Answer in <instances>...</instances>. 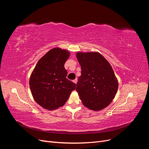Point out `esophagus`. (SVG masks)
<instances>
[{
	"mask_svg": "<svg viewBox=\"0 0 149 149\" xmlns=\"http://www.w3.org/2000/svg\"><path fill=\"white\" fill-rule=\"evenodd\" d=\"M77 82H78V79H74V80H73V83H75L76 84H77Z\"/></svg>",
	"mask_w": 149,
	"mask_h": 149,
	"instance_id": "34e87169",
	"label": "esophagus"
}]
</instances>
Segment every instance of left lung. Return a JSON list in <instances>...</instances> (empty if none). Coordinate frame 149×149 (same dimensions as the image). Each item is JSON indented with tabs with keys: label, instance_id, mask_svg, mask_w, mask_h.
Returning <instances> with one entry per match:
<instances>
[{
	"label": "left lung",
	"instance_id": "left-lung-1",
	"mask_svg": "<svg viewBox=\"0 0 149 149\" xmlns=\"http://www.w3.org/2000/svg\"><path fill=\"white\" fill-rule=\"evenodd\" d=\"M76 58L81 68L76 91L83 104L100 111L109 106L118 89V81L109 63L98 52H78Z\"/></svg>",
	"mask_w": 149,
	"mask_h": 149
}]
</instances>
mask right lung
<instances>
[{"instance_id":"add662e5","label":"right lung","mask_w":149,"mask_h":149,"mask_svg":"<svg viewBox=\"0 0 149 149\" xmlns=\"http://www.w3.org/2000/svg\"><path fill=\"white\" fill-rule=\"evenodd\" d=\"M70 52L54 48L42 57L30 78V88L34 100L47 110L63 106L75 89L76 84L66 78L64 65Z\"/></svg>"}]
</instances>
